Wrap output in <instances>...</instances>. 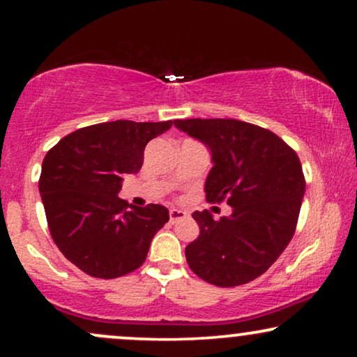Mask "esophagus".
Returning a JSON list of instances; mask_svg holds the SVG:
<instances>
[{
    "instance_id": "1",
    "label": "esophagus",
    "mask_w": 357,
    "mask_h": 357,
    "mask_svg": "<svg viewBox=\"0 0 357 357\" xmlns=\"http://www.w3.org/2000/svg\"><path fill=\"white\" fill-rule=\"evenodd\" d=\"M169 218H170V222L175 224V222L182 221V219L187 218V213L182 211V209H170Z\"/></svg>"
}]
</instances>
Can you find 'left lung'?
<instances>
[{
  "label": "left lung",
  "mask_w": 357,
  "mask_h": 357,
  "mask_svg": "<svg viewBox=\"0 0 357 357\" xmlns=\"http://www.w3.org/2000/svg\"><path fill=\"white\" fill-rule=\"evenodd\" d=\"M178 130L211 151L204 192L227 199L229 218L195 211L197 241L185 248L188 266L209 284L232 287L261 276L296 232L305 178L296 151L261 126L234 119L175 120Z\"/></svg>",
  "instance_id": "1"
}]
</instances>
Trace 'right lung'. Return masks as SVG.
<instances>
[{
  "label": "right lung",
  "instance_id": "obj_1",
  "mask_svg": "<svg viewBox=\"0 0 357 357\" xmlns=\"http://www.w3.org/2000/svg\"><path fill=\"white\" fill-rule=\"evenodd\" d=\"M167 121L115 120L76 130L48 151L38 190L60 252L86 275L114 280L143 265L155 232L169 221L160 204L119 198L125 174H138L144 148Z\"/></svg>",
  "mask_w": 357,
  "mask_h": 357
}]
</instances>
